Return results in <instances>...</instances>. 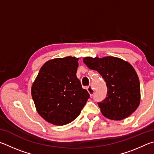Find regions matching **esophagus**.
Masks as SVG:
<instances>
[{
    "label": "esophagus",
    "mask_w": 154,
    "mask_h": 154,
    "mask_svg": "<svg viewBox=\"0 0 154 154\" xmlns=\"http://www.w3.org/2000/svg\"><path fill=\"white\" fill-rule=\"evenodd\" d=\"M87 90H88V93L90 94V95L91 96H93L94 93V88H93V87L92 86V85H90L89 86H88V87L87 88Z\"/></svg>",
    "instance_id": "esophagus-1"
}]
</instances>
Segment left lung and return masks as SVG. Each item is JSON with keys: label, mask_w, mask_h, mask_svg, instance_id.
I'll return each mask as SVG.
<instances>
[{"label": "left lung", "mask_w": 154, "mask_h": 154, "mask_svg": "<svg viewBox=\"0 0 154 154\" xmlns=\"http://www.w3.org/2000/svg\"><path fill=\"white\" fill-rule=\"evenodd\" d=\"M83 61L90 69L98 71L106 82V97L98 103L104 116L122 120L136 111L140 100V83L131 64L113 56L85 57Z\"/></svg>", "instance_id": "left-lung-1"}]
</instances>
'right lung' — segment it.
<instances>
[{
	"mask_svg": "<svg viewBox=\"0 0 154 154\" xmlns=\"http://www.w3.org/2000/svg\"><path fill=\"white\" fill-rule=\"evenodd\" d=\"M79 58L52 59L41 68L31 88L38 113L49 123L63 126L79 116L90 94L77 77Z\"/></svg>",
	"mask_w": 154,
	"mask_h": 154,
	"instance_id": "1",
	"label": "right lung"
}]
</instances>
